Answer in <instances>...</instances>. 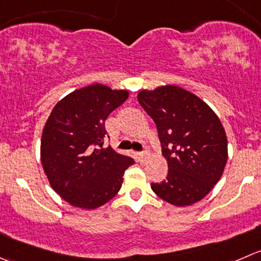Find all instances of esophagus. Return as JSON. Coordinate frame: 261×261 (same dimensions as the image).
<instances>
[{
  "mask_svg": "<svg viewBox=\"0 0 261 261\" xmlns=\"http://www.w3.org/2000/svg\"><path fill=\"white\" fill-rule=\"evenodd\" d=\"M148 156H149L148 151H143V153H139V159H140L141 162H145Z\"/></svg>",
  "mask_w": 261,
  "mask_h": 261,
  "instance_id": "1",
  "label": "esophagus"
}]
</instances>
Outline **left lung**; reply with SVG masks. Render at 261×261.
Returning <instances> with one entry per match:
<instances>
[{"label": "left lung", "mask_w": 261, "mask_h": 261, "mask_svg": "<svg viewBox=\"0 0 261 261\" xmlns=\"http://www.w3.org/2000/svg\"><path fill=\"white\" fill-rule=\"evenodd\" d=\"M138 100L155 122L168 163L167 178L151 184V190L176 206L200 201L219 181L228 158L221 120L204 100L176 85L140 90Z\"/></svg>", "instance_id": "8db88e82"}]
</instances>
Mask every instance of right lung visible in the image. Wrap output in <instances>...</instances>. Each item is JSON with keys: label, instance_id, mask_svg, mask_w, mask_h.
I'll list each match as a JSON object with an SVG mask.
<instances>
[{"label": "right lung", "instance_id": "right-lung-1", "mask_svg": "<svg viewBox=\"0 0 261 261\" xmlns=\"http://www.w3.org/2000/svg\"><path fill=\"white\" fill-rule=\"evenodd\" d=\"M127 98V90L93 84L74 90L53 107L43 128L40 161L52 189L70 205L87 211L105 205L135 163L111 146L102 148L106 120Z\"/></svg>", "mask_w": 261, "mask_h": 261}]
</instances>
